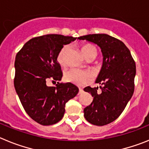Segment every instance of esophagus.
Returning a JSON list of instances; mask_svg holds the SVG:
<instances>
[{"mask_svg":"<svg viewBox=\"0 0 149 149\" xmlns=\"http://www.w3.org/2000/svg\"><path fill=\"white\" fill-rule=\"evenodd\" d=\"M84 93V89L82 88H79V94H82Z\"/></svg>","mask_w":149,"mask_h":149,"instance_id":"obj_1","label":"esophagus"}]
</instances>
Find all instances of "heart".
<instances>
[{
  "label": "heart",
  "mask_w": 149,
  "mask_h": 149,
  "mask_svg": "<svg viewBox=\"0 0 149 149\" xmlns=\"http://www.w3.org/2000/svg\"><path fill=\"white\" fill-rule=\"evenodd\" d=\"M67 46H63V48L59 51L56 60L60 64H63L64 62V56L66 52ZM81 52L85 57L93 53L97 54V50L95 47L91 45H84L81 47ZM89 76L87 72L84 71L80 70L77 68H71L68 69L64 74V78L67 82H70L72 84H77V85H82L85 84L88 81Z\"/></svg>",
  "instance_id": "b5f03b06"
}]
</instances>
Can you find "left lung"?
Wrapping results in <instances>:
<instances>
[{
  "label": "left lung",
  "mask_w": 149,
  "mask_h": 149,
  "mask_svg": "<svg viewBox=\"0 0 149 149\" xmlns=\"http://www.w3.org/2000/svg\"><path fill=\"white\" fill-rule=\"evenodd\" d=\"M99 46L103 63L95 83L98 87L87 86L93 102L84 110V117L89 123L103 126L111 123L121 115L131 100L134 91L136 64L131 52L122 41L107 34H89L78 38Z\"/></svg>",
  "instance_id": "obj_1"
}]
</instances>
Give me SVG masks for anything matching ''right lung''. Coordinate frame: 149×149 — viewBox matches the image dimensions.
<instances>
[{"label":"right lung","mask_w":149,"mask_h":149,"mask_svg":"<svg viewBox=\"0 0 149 149\" xmlns=\"http://www.w3.org/2000/svg\"><path fill=\"white\" fill-rule=\"evenodd\" d=\"M77 38L48 34L29 40L15 56L14 86L21 103L29 116L42 125L60 122L65 103L75 97L79 89L72 83L60 84L63 77L56 56L64 45ZM51 78L56 87L46 82Z\"/></svg>","instance_id":"right-lung-1"}]
</instances>
